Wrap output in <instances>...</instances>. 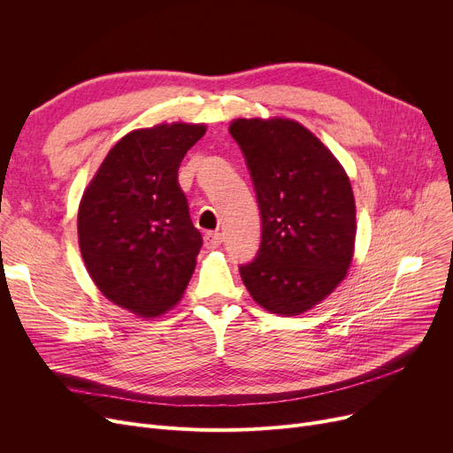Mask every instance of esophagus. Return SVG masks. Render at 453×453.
<instances>
[{
  "mask_svg": "<svg viewBox=\"0 0 453 453\" xmlns=\"http://www.w3.org/2000/svg\"><path fill=\"white\" fill-rule=\"evenodd\" d=\"M203 244H205L207 250H217V248H220V244H222V234L217 233V231H214V233H212V231L205 233Z\"/></svg>",
  "mask_w": 453,
  "mask_h": 453,
  "instance_id": "34e87169",
  "label": "esophagus"
}]
</instances>
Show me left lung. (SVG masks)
<instances>
[{"mask_svg":"<svg viewBox=\"0 0 453 453\" xmlns=\"http://www.w3.org/2000/svg\"><path fill=\"white\" fill-rule=\"evenodd\" d=\"M263 220L257 257L241 277L266 311L299 316L332 294L347 275L356 205L343 166L292 119H234Z\"/></svg>","mask_w":453,"mask_h":453,"instance_id":"obj_1","label":"left lung"}]
</instances>
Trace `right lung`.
I'll list each match as a JSON object with an SVG mask.
<instances>
[{
	"label": "right lung",
	"instance_id": "1",
	"mask_svg": "<svg viewBox=\"0 0 453 453\" xmlns=\"http://www.w3.org/2000/svg\"><path fill=\"white\" fill-rule=\"evenodd\" d=\"M203 125H157L127 134L104 157L79 207V246L89 277L115 304L156 318L183 296L202 234L178 183Z\"/></svg>",
	"mask_w": 453,
	"mask_h": 453
}]
</instances>
